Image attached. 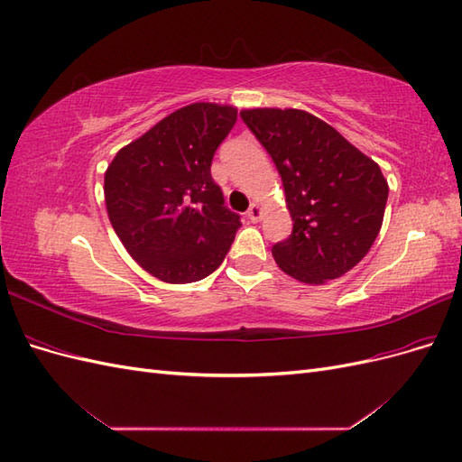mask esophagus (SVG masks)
Wrapping results in <instances>:
<instances>
[{"label": "esophagus", "instance_id": "esophagus-1", "mask_svg": "<svg viewBox=\"0 0 462 462\" xmlns=\"http://www.w3.org/2000/svg\"><path fill=\"white\" fill-rule=\"evenodd\" d=\"M262 216H263V208L260 206V204H253L248 208V212H246V217L253 221V223H256V221H260L262 219Z\"/></svg>", "mask_w": 462, "mask_h": 462}]
</instances>
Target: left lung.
I'll use <instances>...</instances> for the list:
<instances>
[{"label": "left lung", "instance_id": "left-lung-1", "mask_svg": "<svg viewBox=\"0 0 462 462\" xmlns=\"http://www.w3.org/2000/svg\"><path fill=\"white\" fill-rule=\"evenodd\" d=\"M241 117L282 175L292 217L289 239L272 248L275 263L309 285L353 270L383 223L389 187L380 165L309 111L254 107Z\"/></svg>", "mask_w": 462, "mask_h": 462}]
</instances>
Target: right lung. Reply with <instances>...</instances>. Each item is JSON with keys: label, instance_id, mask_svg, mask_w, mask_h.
I'll return each instance as SVG.
<instances>
[{"label": "right lung", "instance_id": "add662e5", "mask_svg": "<svg viewBox=\"0 0 462 462\" xmlns=\"http://www.w3.org/2000/svg\"><path fill=\"white\" fill-rule=\"evenodd\" d=\"M236 107H180L123 146L104 177L111 226L127 253L165 283H192L229 253L239 216L223 206L209 165Z\"/></svg>", "mask_w": 462, "mask_h": 462}]
</instances>
